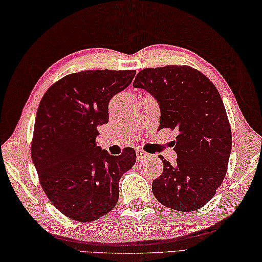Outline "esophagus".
<instances>
[{"instance_id": "esophagus-1", "label": "esophagus", "mask_w": 262, "mask_h": 262, "mask_svg": "<svg viewBox=\"0 0 262 262\" xmlns=\"http://www.w3.org/2000/svg\"><path fill=\"white\" fill-rule=\"evenodd\" d=\"M136 155H137L138 162H141V161H143V159H146L148 157V154L142 151L141 149H136Z\"/></svg>"}]
</instances>
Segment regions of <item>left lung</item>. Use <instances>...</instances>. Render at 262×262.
<instances>
[{
  "instance_id": "left-lung-1",
  "label": "left lung",
  "mask_w": 262,
  "mask_h": 262,
  "mask_svg": "<svg viewBox=\"0 0 262 262\" xmlns=\"http://www.w3.org/2000/svg\"><path fill=\"white\" fill-rule=\"evenodd\" d=\"M133 87L157 99L159 129L179 133L176 164L161 156L164 169L152 182L154 195L170 209H200L223 183L232 149L231 125L220 93L204 73L188 66L143 69Z\"/></svg>"
}]
</instances>
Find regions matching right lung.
I'll list each match as a JSON object with an SVG mask.
<instances>
[{
  "label": "right lung",
  "mask_w": 262,
  "mask_h": 262,
  "mask_svg": "<svg viewBox=\"0 0 262 262\" xmlns=\"http://www.w3.org/2000/svg\"><path fill=\"white\" fill-rule=\"evenodd\" d=\"M135 76L136 70L71 73L40 100L31 158L47 198L73 221L90 223L113 209L121 176L136 163L133 148L112 156L96 146L98 126L108 122L111 98Z\"/></svg>",
  "instance_id": "right-lung-1"
}]
</instances>
